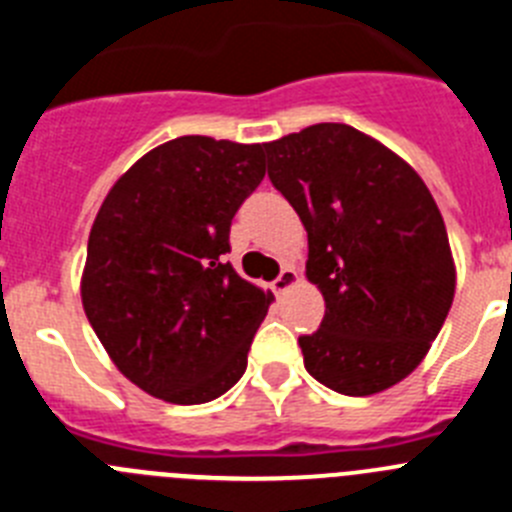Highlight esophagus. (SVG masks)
Segmentation results:
<instances>
[{"mask_svg": "<svg viewBox=\"0 0 512 512\" xmlns=\"http://www.w3.org/2000/svg\"><path fill=\"white\" fill-rule=\"evenodd\" d=\"M297 279H300V277H297V271L289 269V266H287V269H282V274H279V277L271 282V289H274L277 295H284L289 287H295Z\"/></svg>", "mask_w": 512, "mask_h": 512, "instance_id": "esophagus-1", "label": "esophagus"}]
</instances>
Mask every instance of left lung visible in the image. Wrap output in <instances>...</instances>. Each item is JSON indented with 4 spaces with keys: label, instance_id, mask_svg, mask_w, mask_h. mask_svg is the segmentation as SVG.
<instances>
[{
    "label": "left lung",
    "instance_id": "obj_1",
    "mask_svg": "<svg viewBox=\"0 0 512 512\" xmlns=\"http://www.w3.org/2000/svg\"><path fill=\"white\" fill-rule=\"evenodd\" d=\"M264 148L325 300L320 328L300 336L305 369L341 395L387 390L423 361L454 302L436 200L413 166L351 125L320 122Z\"/></svg>",
    "mask_w": 512,
    "mask_h": 512
}]
</instances>
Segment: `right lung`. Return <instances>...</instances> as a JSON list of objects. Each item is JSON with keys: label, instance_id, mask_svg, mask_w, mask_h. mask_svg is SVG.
I'll list each match as a JSON object with an SVG mask.
<instances>
[{"label": "right lung", "instance_id": "1", "mask_svg": "<svg viewBox=\"0 0 512 512\" xmlns=\"http://www.w3.org/2000/svg\"><path fill=\"white\" fill-rule=\"evenodd\" d=\"M266 174L261 143L182 135L138 158L104 197L81 302L110 359L174 405L243 377L274 295L225 261L230 223Z\"/></svg>", "mask_w": 512, "mask_h": 512}]
</instances>
